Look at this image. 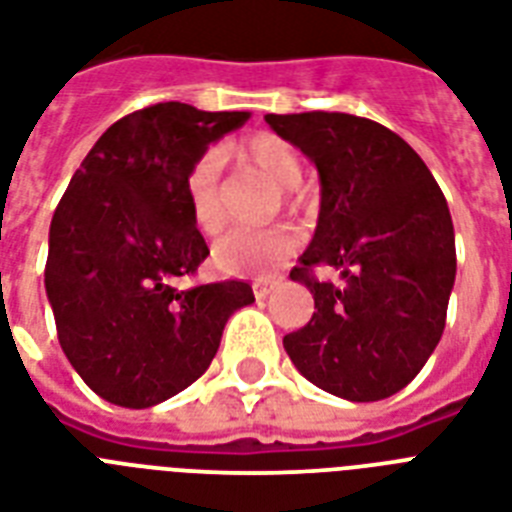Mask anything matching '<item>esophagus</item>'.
Returning a JSON list of instances; mask_svg holds the SVG:
<instances>
[{
	"instance_id": "34e87169",
	"label": "esophagus",
	"mask_w": 512,
	"mask_h": 512,
	"mask_svg": "<svg viewBox=\"0 0 512 512\" xmlns=\"http://www.w3.org/2000/svg\"><path fill=\"white\" fill-rule=\"evenodd\" d=\"M273 289H276V284H265V281H255V284H252V292H255L257 299H265Z\"/></svg>"
}]
</instances>
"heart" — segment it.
I'll list each match as a JSON object with an SVG mask.
<instances>
[{
  "label": "heart",
  "mask_w": 512,
  "mask_h": 512,
  "mask_svg": "<svg viewBox=\"0 0 512 512\" xmlns=\"http://www.w3.org/2000/svg\"><path fill=\"white\" fill-rule=\"evenodd\" d=\"M223 155H236L249 168L265 176L278 189H297L302 181L299 157L284 139L273 134H255L223 149ZM220 155L207 152L199 157L186 178L191 218L202 234H215L220 228L218 197ZM297 249V234L289 228H265V231H228L215 242L213 260L223 273L231 276L270 278L286 257Z\"/></svg>",
  "instance_id": "obj_1"
}]
</instances>
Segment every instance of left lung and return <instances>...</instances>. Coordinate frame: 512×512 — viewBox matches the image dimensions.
Masks as SVG:
<instances>
[{
    "instance_id": "8db88e82",
    "label": "left lung",
    "mask_w": 512,
    "mask_h": 512,
    "mask_svg": "<svg viewBox=\"0 0 512 512\" xmlns=\"http://www.w3.org/2000/svg\"><path fill=\"white\" fill-rule=\"evenodd\" d=\"M313 162L318 226L292 270L315 313L284 336L294 368L323 392L376 402L405 389L442 339L455 286V228L442 189L405 139L347 112L265 115ZM331 264L342 287L306 276Z\"/></svg>"
}]
</instances>
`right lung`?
<instances>
[{"instance_id": "add662e5", "label": "right lung", "mask_w": 512, "mask_h": 512, "mask_svg": "<svg viewBox=\"0 0 512 512\" xmlns=\"http://www.w3.org/2000/svg\"><path fill=\"white\" fill-rule=\"evenodd\" d=\"M249 112L181 102L112 123L70 178L49 226L44 286L60 347L112 405H160L210 368L228 318L255 302L236 278L181 292L210 255L186 178Z\"/></svg>"}]
</instances>
